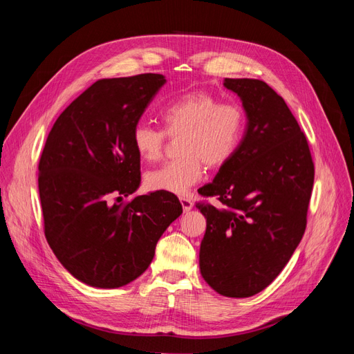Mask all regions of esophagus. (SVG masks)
I'll use <instances>...</instances> for the list:
<instances>
[{"label":"esophagus","instance_id":"1","mask_svg":"<svg viewBox=\"0 0 354 354\" xmlns=\"http://www.w3.org/2000/svg\"><path fill=\"white\" fill-rule=\"evenodd\" d=\"M181 202V207H183L185 212H189L192 208H194V202H192L190 198H180Z\"/></svg>","mask_w":354,"mask_h":354}]
</instances>
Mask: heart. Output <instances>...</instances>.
<instances>
[{"label":"heart","instance_id":"heart-1","mask_svg":"<svg viewBox=\"0 0 354 354\" xmlns=\"http://www.w3.org/2000/svg\"><path fill=\"white\" fill-rule=\"evenodd\" d=\"M164 130L137 124L131 134L134 151L146 162L162 156L167 136L179 137L180 158L149 171L145 177L151 190L186 195L201 180L203 164L220 168L238 152L243 140L246 118L242 108L221 103L205 91H192L171 102L160 112Z\"/></svg>","mask_w":354,"mask_h":354}]
</instances>
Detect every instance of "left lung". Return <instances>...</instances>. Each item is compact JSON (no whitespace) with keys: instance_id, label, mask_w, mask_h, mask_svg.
Here are the masks:
<instances>
[{"instance_id":"obj_1","label":"left lung","mask_w":354,"mask_h":354,"mask_svg":"<svg viewBox=\"0 0 354 354\" xmlns=\"http://www.w3.org/2000/svg\"><path fill=\"white\" fill-rule=\"evenodd\" d=\"M246 115L243 140L198 203L207 218L199 251L205 282L224 297L259 294L282 272L301 241L315 165L307 138L285 100L264 81L226 78Z\"/></svg>"}]
</instances>
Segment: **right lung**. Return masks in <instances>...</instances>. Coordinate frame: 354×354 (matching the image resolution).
<instances>
[{
	"instance_id": "obj_1",
	"label": "right lung",
	"mask_w": 354,
	"mask_h": 354,
	"mask_svg": "<svg viewBox=\"0 0 354 354\" xmlns=\"http://www.w3.org/2000/svg\"><path fill=\"white\" fill-rule=\"evenodd\" d=\"M165 82L159 73L94 82L47 137L38 165L44 233L62 266L85 285L112 289L137 279L183 212L168 192L120 203L142 180L133 130Z\"/></svg>"
}]
</instances>
